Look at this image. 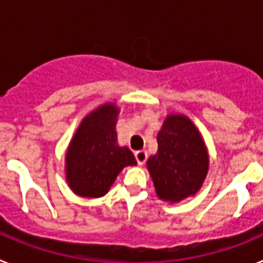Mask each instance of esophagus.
<instances>
[{
	"mask_svg": "<svg viewBox=\"0 0 263 263\" xmlns=\"http://www.w3.org/2000/svg\"><path fill=\"white\" fill-rule=\"evenodd\" d=\"M136 159L137 162H138L139 166H143L146 162V159H147V153L145 152V150H139V152H136Z\"/></svg>",
	"mask_w": 263,
	"mask_h": 263,
	"instance_id": "esophagus-1",
	"label": "esophagus"
}]
</instances>
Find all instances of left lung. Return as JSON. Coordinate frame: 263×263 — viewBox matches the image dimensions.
Returning <instances> with one entry per match:
<instances>
[{
    "label": "left lung",
    "mask_w": 263,
    "mask_h": 263,
    "mask_svg": "<svg viewBox=\"0 0 263 263\" xmlns=\"http://www.w3.org/2000/svg\"><path fill=\"white\" fill-rule=\"evenodd\" d=\"M158 152L147 159L159 199L178 203L194 196L203 185L210 158L205 143L191 120L170 115L158 133Z\"/></svg>",
    "instance_id": "left-lung-1"
}]
</instances>
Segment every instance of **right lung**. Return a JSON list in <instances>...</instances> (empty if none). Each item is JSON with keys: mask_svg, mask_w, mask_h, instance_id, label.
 Returning <instances> with one entry per match:
<instances>
[{"mask_svg": "<svg viewBox=\"0 0 263 263\" xmlns=\"http://www.w3.org/2000/svg\"><path fill=\"white\" fill-rule=\"evenodd\" d=\"M117 106L104 104L81 121L66 155V178L69 188L83 197H101L118 174L137 163L129 147L117 143Z\"/></svg>", "mask_w": 263, "mask_h": 263, "instance_id": "1", "label": "right lung"}]
</instances>
